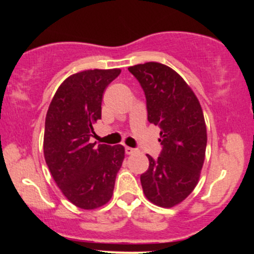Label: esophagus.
<instances>
[{
  "label": "esophagus",
  "instance_id": "obj_1",
  "mask_svg": "<svg viewBox=\"0 0 254 254\" xmlns=\"http://www.w3.org/2000/svg\"><path fill=\"white\" fill-rule=\"evenodd\" d=\"M136 151L135 148H131V147H125V153L127 154V155H130V154H133Z\"/></svg>",
  "mask_w": 254,
  "mask_h": 254
}]
</instances>
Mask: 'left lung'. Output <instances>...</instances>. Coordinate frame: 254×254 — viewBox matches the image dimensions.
<instances>
[{
  "label": "left lung",
  "mask_w": 254,
  "mask_h": 254,
  "mask_svg": "<svg viewBox=\"0 0 254 254\" xmlns=\"http://www.w3.org/2000/svg\"><path fill=\"white\" fill-rule=\"evenodd\" d=\"M147 103L148 122L159 125L162 149L147 155L149 167L141 174L145 197L171 208L196 188L206 148V127L199 101L178 72L161 63L130 66Z\"/></svg>",
  "instance_id": "8db88e82"
}]
</instances>
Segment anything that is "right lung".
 <instances>
[{"instance_id":"right-lung-1","label":"right lung","mask_w":254,"mask_h":254,"mask_svg":"<svg viewBox=\"0 0 254 254\" xmlns=\"http://www.w3.org/2000/svg\"><path fill=\"white\" fill-rule=\"evenodd\" d=\"M119 74L121 69H94L71 75L58 87L46 113V165L64 196L81 209L109 202L123 164V145L89 141L101 119L104 90Z\"/></svg>"}]
</instances>
